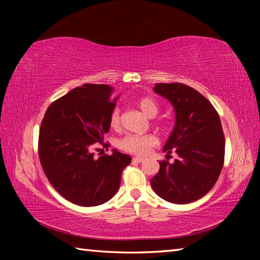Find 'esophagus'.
Segmentation results:
<instances>
[{"mask_svg":"<svg viewBox=\"0 0 260 260\" xmlns=\"http://www.w3.org/2000/svg\"><path fill=\"white\" fill-rule=\"evenodd\" d=\"M143 160H144L143 157H134L133 158V161H135V162H142Z\"/></svg>","mask_w":260,"mask_h":260,"instance_id":"34e87169","label":"esophagus"}]
</instances>
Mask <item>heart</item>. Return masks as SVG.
I'll return each mask as SVG.
<instances>
[{
  "mask_svg": "<svg viewBox=\"0 0 260 260\" xmlns=\"http://www.w3.org/2000/svg\"><path fill=\"white\" fill-rule=\"evenodd\" d=\"M139 108L141 109L146 116L155 117L159 111L158 104L150 98H143L139 101ZM120 117H119V109L116 108L110 114V126L113 128H117L119 126ZM158 143V140L155 135L147 134V135H134L128 134L119 140L118 147L133 155H146L150 149L153 148Z\"/></svg>",
  "mask_w": 260,
  "mask_h": 260,
  "instance_id": "obj_1",
  "label": "heart"
}]
</instances>
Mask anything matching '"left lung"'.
I'll use <instances>...</instances> for the list:
<instances>
[{"instance_id": "left-lung-1", "label": "left lung", "mask_w": 260, "mask_h": 260, "mask_svg": "<svg viewBox=\"0 0 260 260\" xmlns=\"http://www.w3.org/2000/svg\"><path fill=\"white\" fill-rule=\"evenodd\" d=\"M153 91L172 104L175 122L162 151H175L178 158L160 169L150 180L160 199L187 204L208 193L222 170L225 136L213 105L203 95L183 83H156Z\"/></svg>"}]
</instances>
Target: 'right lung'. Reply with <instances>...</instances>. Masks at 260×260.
Segmentation results:
<instances>
[{
	"label": "right lung",
	"mask_w": 260,
	"mask_h": 260,
	"mask_svg": "<svg viewBox=\"0 0 260 260\" xmlns=\"http://www.w3.org/2000/svg\"><path fill=\"white\" fill-rule=\"evenodd\" d=\"M109 85L85 83L50 104L39 135V156L48 180L68 201L96 206L111 200L120 187L122 170L132 158L113 149L94 157L110 129L117 100Z\"/></svg>",
	"instance_id": "1"
}]
</instances>
